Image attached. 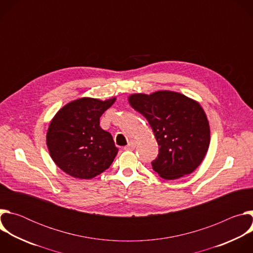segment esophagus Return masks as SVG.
Here are the masks:
<instances>
[{"instance_id":"34e87169","label":"esophagus","mask_w":253,"mask_h":253,"mask_svg":"<svg viewBox=\"0 0 253 253\" xmlns=\"http://www.w3.org/2000/svg\"><path fill=\"white\" fill-rule=\"evenodd\" d=\"M135 147H136V142L135 141H130L128 145L124 147V150H126V151H133L135 149Z\"/></svg>"}]
</instances>
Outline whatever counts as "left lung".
I'll list each match as a JSON object with an SVG mask.
<instances>
[{
	"label": "left lung",
	"mask_w": 253,
	"mask_h": 253,
	"mask_svg": "<svg viewBox=\"0 0 253 253\" xmlns=\"http://www.w3.org/2000/svg\"><path fill=\"white\" fill-rule=\"evenodd\" d=\"M128 101L147 119L157 140L159 153L151 163L153 170L168 180L192 173L210 143L208 120L199 103L172 91L133 94Z\"/></svg>",
	"instance_id": "left-lung-1"
}]
</instances>
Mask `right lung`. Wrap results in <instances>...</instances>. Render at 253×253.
Instances as JSON below:
<instances>
[{"label":"right lung","instance_id":"obj_1","mask_svg":"<svg viewBox=\"0 0 253 253\" xmlns=\"http://www.w3.org/2000/svg\"><path fill=\"white\" fill-rule=\"evenodd\" d=\"M116 98H81L65 105L50 123L47 146L56 165L70 176L91 179L110 167L118 148L100 117Z\"/></svg>","mask_w":253,"mask_h":253}]
</instances>
